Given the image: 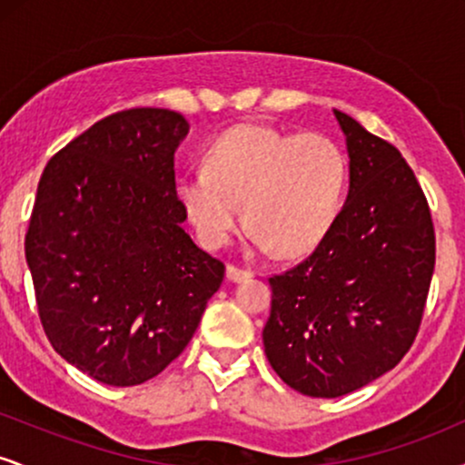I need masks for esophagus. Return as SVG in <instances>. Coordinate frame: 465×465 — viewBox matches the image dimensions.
Segmentation results:
<instances>
[{
	"instance_id": "obj_1",
	"label": "esophagus",
	"mask_w": 465,
	"mask_h": 465,
	"mask_svg": "<svg viewBox=\"0 0 465 465\" xmlns=\"http://www.w3.org/2000/svg\"><path fill=\"white\" fill-rule=\"evenodd\" d=\"M251 275L253 273H251L249 269H240V266H236V264L227 266V280H232V282H244V280H249Z\"/></svg>"
}]
</instances>
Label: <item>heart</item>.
Segmentation results:
<instances>
[{
  "mask_svg": "<svg viewBox=\"0 0 465 465\" xmlns=\"http://www.w3.org/2000/svg\"><path fill=\"white\" fill-rule=\"evenodd\" d=\"M205 170H185L177 194L199 240L221 249L240 221L251 242L295 258L317 247L334 225L348 188V154L323 133H288L238 124L205 151Z\"/></svg>",
  "mask_w": 465,
  "mask_h": 465,
  "instance_id": "b5f03b06",
  "label": "heart"
}]
</instances>
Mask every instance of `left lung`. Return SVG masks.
<instances>
[{"label":"left lung","instance_id":"1","mask_svg":"<svg viewBox=\"0 0 465 465\" xmlns=\"http://www.w3.org/2000/svg\"><path fill=\"white\" fill-rule=\"evenodd\" d=\"M350 194L303 262L271 275L264 351L311 398H339L393 370L418 336L435 269L429 201L393 143L334 111Z\"/></svg>","mask_w":465,"mask_h":465}]
</instances>
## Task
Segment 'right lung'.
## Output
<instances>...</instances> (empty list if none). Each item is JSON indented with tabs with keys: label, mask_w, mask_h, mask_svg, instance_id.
<instances>
[{
	"label": "right lung",
	"mask_w": 465,
	"mask_h": 465,
	"mask_svg": "<svg viewBox=\"0 0 465 465\" xmlns=\"http://www.w3.org/2000/svg\"><path fill=\"white\" fill-rule=\"evenodd\" d=\"M188 129L177 111H117L61 148L36 188L25 260L41 325L104 385L162 373L225 277L181 227L174 151Z\"/></svg>",
	"instance_id": "obj_1"
}]
</instances>
